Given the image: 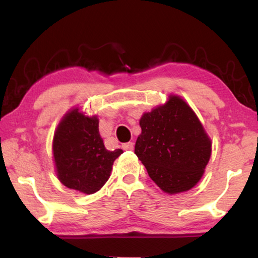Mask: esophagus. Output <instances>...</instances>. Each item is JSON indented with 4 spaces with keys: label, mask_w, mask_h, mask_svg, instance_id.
Instances as JSON below:
<instances>
[{
    "label": "esophagus",
    "mask_w": 258,
    "mask_h": 258,
    "mask_svg": "<svg viewBox=\"0 0 258 258\" xmlns=\"http://www.w3.org/2000/svg\"><path fill=\"white\" fill-rule=\"evenodd\" d=\"M124 150H133L134 149V143L133 142H127V143H124L123 146H121Z\"/></svg>",
    "instance_id": "1"
}]
</instances>
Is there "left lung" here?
<instances>
[{
    "instance_id": "obj_1",
    "label": "left lung",
    "mask_w": 258,
    "mask_h": 258,
    "mask_svg": "<svg viewBox=\"0 0 258 258\" xmlns=\"http://www.w3.org/2000/svg\"><path fill=\"white\" fill-rule=\"evenodd\" d=\"M135 155L152 181L166 194L190 190L211 158V139L184 100L169 95L164 106L145 112Z\"/></svg>"
}]
</instances>
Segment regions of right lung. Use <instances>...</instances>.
Masks as SVG:
<instances>
[{
  "label": "right lung",
  "mask_w": 258,
  "mask_h": 258,
  "mask_svg": "<svg viewBox=\"0 0 258 258\" xmlns=\"http://www.w3.org/2000/svg\"><path fill=\"white\" fill-rule=\"evenodd\" d=\"M52 147L59 181L86 195L101 189L110 176L113 161L123 154L121 149L104 148L98 117L85 116L78 108L61 119Z\"/></svg>",
  "instance_id": "1"
}]
</instances>
